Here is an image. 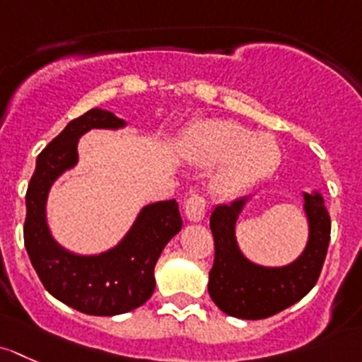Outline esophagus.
Returning <instances> with one entry per match:
<instances>
[{
  "instance_id": "esophagus-1",
  "label": "esophagus",
  "mask_w": 362,
  "mask_h": 362,
  "mask_svg": "<svg viewBox=\"0 0 362 362\" xmlns=\"http://www.w3.org/2000/svg\"><path fill=\"white\" fill-rule=\"evenodd\" d=\"M206 209H207V202L200 193H193L185 204V212H186V218L189 221L197 223V221H202L204 216H206Z\"/></svg>"
}]
</instances>
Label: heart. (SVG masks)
<instances>
[{"label":"heart","mask_w":362,"mask_h":362,"mask_svg":"<svg viewBox=\"0 0 362 362\" xmlns=\"http://www.w3.org/2000/svg\"><path fill=\"white\" fill-rule=\"evenodd\" d=\"M181 155L195 163L223 162L212 186L233 195L272 176L281 163V150L270 136H256L233 120H206L193 125L181 141Z\"/></svg>","instance_id":"b5f03b06"}]
</instances>
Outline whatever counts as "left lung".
Instances as JSON below:
<instances>
[{
    "mask_svg": "<svg viewBox=\"0 0 362 362\" xmlns=\"http://www.w3.org/2000/svg\"><path fill=\"white\" fill-rule=\"evenodd\" d=\"M245 199L218 206L211 214L214 263L209 272V294L225 314L238 319H267L300 301L317 282L331 235V219L319 193H305L310 237L296 262L267 268L247 262L238 251L235 221Z\"/></svg>",
    "mask_w": 362,
    "mask_h": 362,
    "instance_id": "1",
    "label": "left lung"
}]
</instances>
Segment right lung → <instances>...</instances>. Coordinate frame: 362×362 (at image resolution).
<instances>
[{
  "mask_svg": "<svg viewBox=\"0 0 362 362\" xmlns=\"http://www.w3.org/2000/svg\"><path fill=\"white\" fill-rule=\"evenodd\" d=\"M125 122L104 110L71 120L36 160L25 193L24 244L48 293L88 315H118L150 300L155 264L167 242L181 230L176 200L150 204L120 244L99 256H78L55 244L45 221V202L52 182L76 163L78 137L90 129H118Z\"/></svg>",
  "mask_w": 362,
  "mask_h": 362,
  "instance_id": "right-lung-1",
  "label": "right lung"
}]
</instances>
